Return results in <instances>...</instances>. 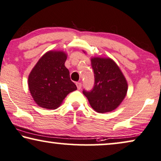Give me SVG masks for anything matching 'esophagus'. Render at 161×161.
I'll use <instances>...</instances> for the list:
<instances>
[{"instance_id": "esophagus-1", "label": "esophagus", "mask_w": 161, "mask_h": 161, "mask_svg": "<svg viewBox=\"0 0 161 161\" xmlns=\"http://www.w3.org/2000/svg\"><path fill=\"white\" fill-rule=\"evenodd\" d=\"M76 87H77L78 90L81 89V82H80V81H78V82H76Z\"/></svg>"}]
</instances>
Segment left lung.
Instances as JSON below:
<instances>
[{"label":"left lung","instance_id":"left-lung-1","mask_svg":"<svg viewBox=\"0 0 161 161\" xmlns=\"http://www.w3.org/2000/svg\"><path fill=\"white\" fill-rule=\"evenodd\" d=\"M95 83L90 91L83 90L91 107L98 113L109 112L118 107L126 96L128 83L114 60L92 58Z\"/></svg>","mask_w":161,"mask_h":161}]
</instances>
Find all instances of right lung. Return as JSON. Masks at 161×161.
<instances>
[{"instance_id":"add662e5","label":"right lung","mask_w":161,"mask_h":161,"mask_svg":"<svg viewBox=\"0 0 161 161\" xmlns=\"http://www.w3.org/2000/svg\"><path fill=\"white\" fill-rule=\"evenodd\" d=\"M66 59L64 52H47L29 74V90L41 107L55 109L69 92L77 89L65 66Z\"/></svg>"}]
</instances>
